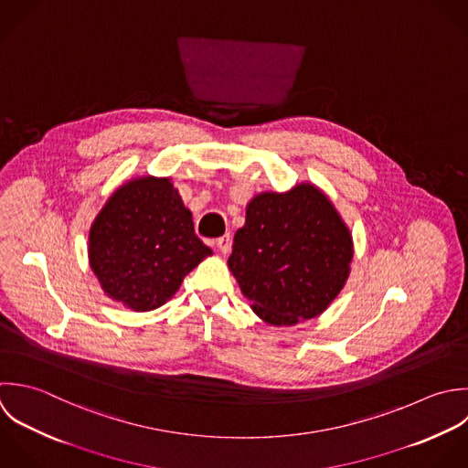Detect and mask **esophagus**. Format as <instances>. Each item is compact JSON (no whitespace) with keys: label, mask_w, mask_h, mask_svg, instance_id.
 <instances>
[{"label":"esophagus","mask_w":468,"mask_h":468,"mask_svg":"<svg viewBox=\"0 0 468 468\" xmlns=\"http://www.w3.org/2000/svg\"><path fill=\"white\" fill-rule=\"evenodd\" d=\"M217 248H218V251H220L222 255L229 253V250H231V237H229V235H224V237L217 239Z\"/></svg>","instance_id":"34e87169"}]
</instances>
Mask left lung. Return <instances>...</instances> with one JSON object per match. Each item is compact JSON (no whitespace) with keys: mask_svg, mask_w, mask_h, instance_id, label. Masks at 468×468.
Masks as SVG:
<instances>
[{"mask_svg":"<svg viewBox=\"0 0 468 468\" xmlns=\"http://www.w3.org/2000/svg\"><path fill=\"white\" fill-rule=\"evenodd\" d=\"M354 240L315 184L264 191L246 206L228 266L251 310L271 326L319 317L345 288Z\"/></svg>","mask_w":468,"mask_h":468,"instance_id":"obj_1","label":"left lung"}]
</instances>
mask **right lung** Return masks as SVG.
<instances>
[{
    "mask_svg": "<svg viewBox=\"0 0 468 468\" xmlns=\"http://www.w3.org/2000/svg\"><path fill=\"white\" fill-rule=\"evenodd\" d=\"M89 266L103 293L133 312L165 304L213 251L167 176H136L103 204L89 229Z\"/></svg>",
    "mask_w": 468,
    "mask_h": 468,
    "instance_id": "right-lung-1",
    "label": "right lung"
}]
</instances>
